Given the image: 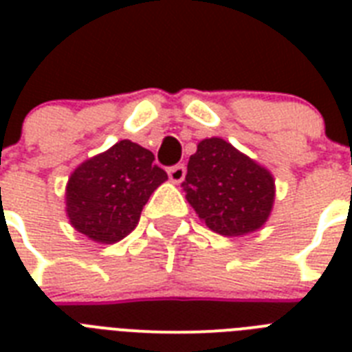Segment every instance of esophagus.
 Returning <instances> with one entry per match:
<instances>
[{
    "label": "esophagus",
    "mask_w": 352,
    "mask_h": 352,
    "mask_svg": "<svg viewBox=\"0 0 352 352\" xmlns=\"http://www.w3.org/2000/svg\"><path fill=\"white\" fill-rule=\"evenodd\" d=\"M168 175H170L171 182L179 184V182L184 181V177H186V168H184L182 164L173 166V168H170V170H168Z\"/></svg>",
    "instance_id": "34e87169"
}]
</instances>
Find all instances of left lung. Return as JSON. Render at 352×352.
<instances>
[{
  "label": "left lung",
  "mask_w": 352,
  "mask_h": 352,
  "mask_svg": "<svg viewBox=\"0 0 352 352\" xmlns=\"http://www.w3.org/2000/svg\"><path fill=\"white\" fill-rule=\"evenodd\" d=\"M182 190L199 219L225 237L259 230L276 199L272 173L221 137L197 144Z\"/></svg>",
  "instance_id": "8db88e82"
}]
</instances>
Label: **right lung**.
I'll list each match as a JSON object with an SVG mask.
<instances>
[{"label":"right lung","instance_id":"right-lung-1","mask_svg":"<svg viewBox=\"0 0 352 352\" xmlns=\"http://www.w3.org/2000/svg\"><path fill=\"white\" fill-rule=\"evenodd\" d=\"M149 149L120 140L84 160L65 186V214L74 230L113 245L138 225L149 195L168 181Z\"/></svg>","mask_w":352,"mask_h":352}]
</instances>
